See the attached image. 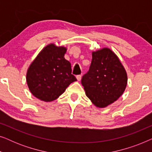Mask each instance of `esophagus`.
<instances>
[{
  "label": "esophagus",
  "mask_w": 152,
  "mask_h": 152,
  "mask_svg": "<svg viewBox=\"0 0 152 152\" xmlns=\"http://www.w3.org/2000/svg\"><path fill=\"white\" fill-rule=\"evenodd\" d=\"M76 78H77V81H80L81 79H82V75H77V76H76Z\"/></svg>",
  "instance_id": "34e87169"
}]
</instances>
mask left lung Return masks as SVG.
<instances>
[{
    "instance_id": "obj_1",
    "label": "left lung",
    "mask_w": 152,
    "mask_h": 152,
    "mask_svg": "<svg viewBox=\"0 0 152 152\" xmlns=\"http://www.w3.org/2000/svg\"><path fill=\"white\" fill-rule=\"evenodd\" d=\"M86 96L98 108L117 100L125 91L127 75L119 58L108 48L92 52V61L82 78Z\"/></svg>"
}]
</instances>
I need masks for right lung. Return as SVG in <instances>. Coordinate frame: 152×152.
<instances>
[{"instance_id":"obj_1","label":"right lung","mask_w":152,"mask_h":152,"mask_svg":"<svg viewBox=\"0 0 152 152\" xmlns=\"http://www.w3.org/2000/svg\"><path fill=\"white\" fill-rule=\"evenodd\" d=\"M67 48L54 43L41 50L29 66L26 82L31 93L41 100L52 102L77 81L71 64L64 58Z\"/></svg>"}]
</instances>
